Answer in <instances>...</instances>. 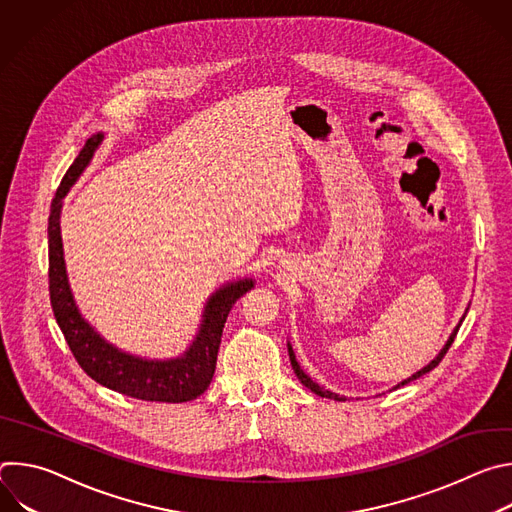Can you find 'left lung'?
Instances as JSON below:
<instances>
[{"instance_id": "8db88e82", "label": "left lung", "mask_w": 512, "mask_h": 512, "mask_svg": "<svg viewBox=\"0 0 512 512\" xmlns=\"http://www.w3.org/2000/svg\"><path fill=\"white\" fill-rule=\"evenodd\" d=\"M460 326H462V320H460V324L456 326V330H454V334L450 336V340H448V344L444 346V350L440 352V354H437V358L435 360H431L429 364H427V367H423L421 371H417L413 377H409V379H405L403 383H399L397 387H403V385H407V383H411V381H415V379H419V377H423L425 373H429V371H433L435 367H437V364H440L442 362V358L446 356V352L450 350V346H452V342H454V338H456V334H458V330H460ZM289 360H291V369H294V373H296V377L302 381V385H306L312 393H316V395H320V397H326V399H334V401H346L344 397H340V395H336V393H332V391H326V389H322L320 385H316L302 369H300V364H298V360H296V356H294V350H291V346H289ZM395 387V389H397Z\"/></svg>"}]
</instances>
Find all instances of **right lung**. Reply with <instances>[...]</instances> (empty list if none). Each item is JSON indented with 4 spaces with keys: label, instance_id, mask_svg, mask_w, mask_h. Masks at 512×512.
I'll return each mask as SVG.
<instances>
[{
    "label": "right lung",
    "instance_id": "add662e5",
    "mask_svg": "<svg viewBox=\"0 0 512 512\" xmlns=\"http://www.w3.org/2000/svg\"><path fill=\"white\" fill-rule=\"evenodd\" d=\"M103 133L87 139L85 148L66 170L60 186L50 204L48 216V289L50 306L54 318L66 338V344L81 364V369L101 383L121 395L141 399V401H166L184 403L200 397L214 375L216 354L221 346L223 328L227 316L235 302L253 287L251 279L231 283L210 298L204 310L202 328L182 358L154 362L125 354L111 344H107L79 314L75 300L68 289L62 239H60V200L91 162L93 152L101 143Z\"/></svg>",
    "mask_w": 512,
    "mask_h": 512
}]
</instances>
